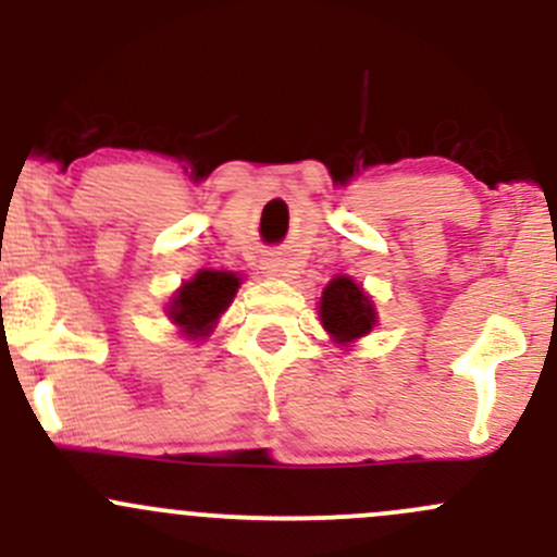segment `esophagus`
<instances>
[{
  "instance_id": "1",
  "label": "esophagus",
  "mask_w": 557,
  "mask_h": 557,
  "mask_svg": "<svg viewBox=\"0 0 557 557\" xmlns=\"http://www.w3.org/2000/svg\"><path fill=\"white\" fill-rule=\"evenodd\" d=\"M261 269L269 277H288V261L285 258H267Z\"/></svg>"
}]
</instances>
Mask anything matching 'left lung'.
Segmentation results:
<instances>
[{"mask_svg": "<svg viewBox=\"0 0 557 557\" xmlns=\"http://www.w3.org/2000/svg\"><path fill=\"white\" fill-rule=\"evenodd\" d=\"M318 314L325 334L342 350L352 347V342L367 336L377 325V310H374L372 296L347 274L331 277L318 301Z\"/></svg>", "mask_w": 557, "mask_h": 557, "instance_id": "obj_1", "label": "left lung"}]
</instances>
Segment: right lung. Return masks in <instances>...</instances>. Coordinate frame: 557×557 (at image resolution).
Segmentation results:
<instances>
[{
    "instance_id": "add662e5",
    "label": "right lung",
    "mask_w": 557,
    "mask_h": 557,
    "mask_svg": "<svg viewBox=\"0 0 557 557\" xmlns=\"http://www.w3.org/2000/svg\"><path fill=\"white\" fill-rule=\"evenodd\" d=\"M243 277L223 269H199L172 294L166 305V318L172 320L180 336L188 342L207 339L215 331L221 314L232 307Z\"/></svg>"
}]
</instances>
